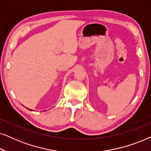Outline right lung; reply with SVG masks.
I'll return each instance as SVG.
<instances>
[{"label": "right lung", "instance_id": "add662e5", "mask_svg": "<svg viewBox=\"0 0 151 151\" xmlns=\"http://www.w3.org/2000/svg\"><path fill=\"white\" fill-rule=\"evenodd\" d=\"M27 109H29V110H30V111H32V109H28V108H27Z\"/></svg>", "mask_w": 151, "mask_h": 151}]
</instances>
